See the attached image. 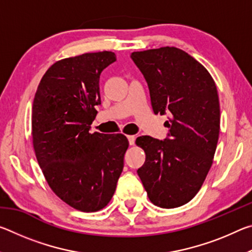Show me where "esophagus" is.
<instances>
[{"mask_svg":"<svg viewBox=\"0 0 252 252\" xmlns=\"http://www.w3.org/2000/svg\"><path fill=\"white\" fill-rule=\"evenodd\" d=\"M127 140H129L130 146H133V144H134V140H135V136H134V135H127Z\"/></svg>","mask_w":252,"mask_h":252,"instance_id":"34e87169","label":"esophagus"}]
</instances>
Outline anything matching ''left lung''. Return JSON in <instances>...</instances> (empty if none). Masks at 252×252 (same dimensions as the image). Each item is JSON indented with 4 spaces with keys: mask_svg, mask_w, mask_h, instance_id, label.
I'll list each match as a JSON object with an SVG mask.
<instances>
[{
    "mask_svg": "<svg viewBox=\"0 0 252 252\" xmlns=\"http://www.w3.org/2000/svg\"><path fill=\"white\" fill-rule=\"evenodd\" d=\"M146 78L152 110L168 114L164 141L139 136L146 153L138 170L150 201L171 209L186 204L201 189L215 157L220 105L215 81L201 63L174 46L131 54Z\"/></svg>",
    "mask_w": 252,
    "mask_h": 252,
    "instance_id": "1",
    "label": "left lung"
}]
</instances>
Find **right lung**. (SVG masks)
<instances>
[{
    "label": "right lung",
    "mask_w": 252,
    "mask_h": 252,
    "mask_svg": "<svg viewBox=\"0 0 252 252\" xmlns=\"http://www.w3.org/2000/svg\"><path fill=\"white\" fill-rule=\"evenodd\" d=\"M114 61L111 51L60 60L42 76L33 100V148L45 180L83 212L108 206L129 147L121 133H90L101 104L100 74Z\"/></svg>",
    "instance_id": "1"
}]
</instances>
